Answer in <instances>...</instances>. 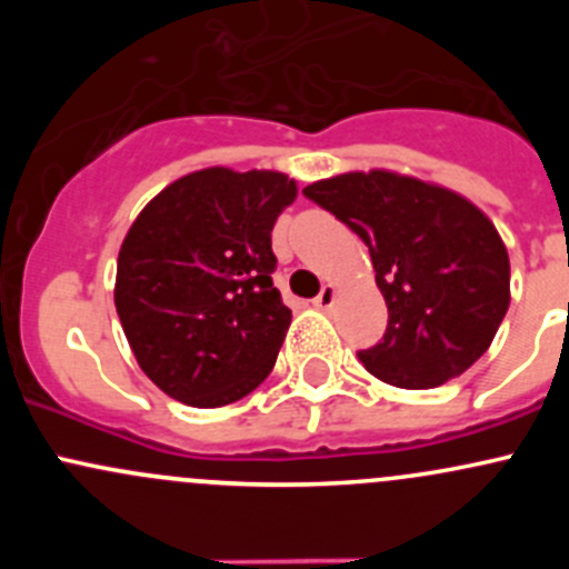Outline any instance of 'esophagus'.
Here are the masks:
<instances>
[{"label":"esophagus","mask_w":569,"mask_h":569,"mask_svg":"<svg viewBox=\"0 0 569 569\" xmlns=\"http://www.w3.org/2000/svg\"><path fill=\"white\" fill-rule=\"evenodd\" d=\"M332 302H336V289H332V286H321V291L317 295V300H313V306L325 311V308H330Z\"/></svg>","instance_id":"esophagus-1"}]
</instances>
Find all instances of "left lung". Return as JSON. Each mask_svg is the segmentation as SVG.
Instances as JSON below:
<instances>
[{
    "label": "left lung",
    "mask_w": 569,
    "mask_h": 569,
    "mask_svg": "<svg viewBox=\"0 0 569 569\" xmlns=\"http://www.w3.org/2000/svg\"><path fill=\"white\" fill-rule=\"evenodd\" d=\"M302 194L371 252L388 327L358 358L377 380L443 386L487 352L509 308V256L470 200L388 170L325 178Z\"/></svg>",
    "instance_id": "obj_1"
}]
</instances>
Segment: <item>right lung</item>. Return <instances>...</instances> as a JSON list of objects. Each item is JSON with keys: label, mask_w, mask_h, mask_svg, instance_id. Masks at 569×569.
Masks as SVG:
<instances>
[{"label": "right lung", "mask_w": 569, "mask_h": 569, "mask_svg": "<svg viewBox=\"0 0 569 569\" xmlns=\"http://www.w3.org/2000/svg\"><path fill=\"white\" fill-rule=\"evenodd\" d=\"M295 198L283 173L209 168L140 211L118 252L114 308L153 386L222 407L267 380L291 321L272 286V228Z\"/></svg>", "instance_id": "1"}]
</instances>
